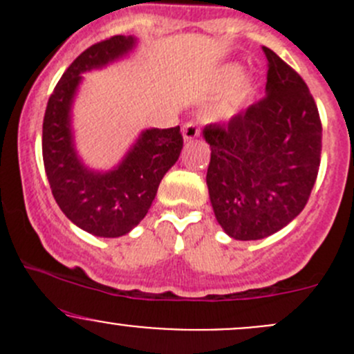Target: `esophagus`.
<instances>
[{
	"label": "esophagus",
	"instance_id": "34e87169",
	"mask_svg": "<svg viewBox=\"0 0 354 354\" xmlns=\"http://www.w3.org/2000/svg\"><path fill=\"white\" fill-rule=\"evenodd\" d=\"M198 135H200V130H198L197 123H194V121H190V123H187L183 127V138H185V142L195 140V138H197Z\"/></svg>",
	"mask_w": 354,
	"mask_h": 354
}]
</instances>
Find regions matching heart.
I'll return each instance as SVG.
<instances>
[{
  "mask_svg": "<svg viewBox=\"0 0 354 354\" xmlns=\"http://www.w3.org/2000/svg\"><path fill=\"white\" fill-rule=\"evenodd\" d=\"M240 65H224L217 71V85L233 87L216 102L209 111V118L214 121H230L243 111L255 94V78L252 75H241Z\"/></svg>",
  "mask_w": 354,
  "mask_h": 354,
  "instance_id": "heart-1",
  "label": "heart"
}]
</instances>
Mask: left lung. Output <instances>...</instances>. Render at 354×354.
Wrapping results in <instances>:
<instances>
[{
	"instance_id": "8db88e82",
	"label": "left lung",
	"mask_w": 354,
	"mask_h": 354,
	"mask_svg": "<svg viewBox=\"0 0 354 354\" xmlns=\"http://www.w3.org/2000/svg\"><path fill=\"white\" fill-rule=\"evenodd\" d=\"M266 97L227 124H207V187L217 223L253 241L288 226L308 202L322 154L319 109L303 78L272 49Z\"/></svg>"
}]
</instances>
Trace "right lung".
Returning a JSON list of instances; mask_svg holds the SVG:
<instances>
[{"instance_id": "add662e5", "label": "right lung", "mask_w": 354, "mask_h": 354, "mask_svg": "<svg viewBox=\"0 0 354 354\" xmlns=\"http://www.w3.org/2000/svg\"><path fill=\"white\" fill-rule=\"evenodd\" d=\"M135 46L133 35H114L85 49L55 87L42 123V159L53 197L75 226L99 238L128 234L147 216L160 180L183 149L180 127L147 128L108 171L92 169L78 156L71 109L84 73L127 58Z\"/></svg>"}]
</instances>
